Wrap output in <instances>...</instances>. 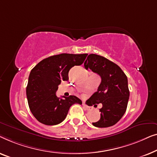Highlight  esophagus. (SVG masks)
<instances>
[{
  "label": "esophagus",
  "mask_w": 157,
  "mask_h": 157,
  "mask_svg": "<svg viewBox=\"0 0 157 157\" xmlns=\"http://www.w3.org/2000/svg\"><path fill=\"white\" fill-rule=\"evenodd\" d=\"M82 106H83V107H84V109H85V110H90L91 109V107H89V106H87V105H86L85 104H82Z\"/></svg>",
  "instance_id": "1"
}]
</instances>
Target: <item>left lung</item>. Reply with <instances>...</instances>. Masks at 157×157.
Listing matches in <instances>:
<instances>
[{"label":"left lung","instance_id":"obj_1","mask_svg":"<svg viewBox=\"0 0 157 157\" xmlns=\"http://www.w3.org/2000/svg\"><path fill=\"white\" fill-rule=\"evenodd\" d=\"M84 65L101 79L98 91L87 101L91 106L102 105L100 120L92 124L101 128L113 126L122 117L127 107L129 90L127 76L117 64L98 55H89Z\"/></svg>","mask_w":157,"mask_h":157}]
</instances>
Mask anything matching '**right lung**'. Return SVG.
<instances>
[{"label": "right lung", "mask_w": 157, "mask_h": 157, "mask_svg": "<svg viewBox=\"0 0 157 157\" xmlns=\"http://www.w3.org/2000/svg\"><path fill=\"white\" fill-rule=\"evenodd\" d=\"M87 54L63 53L43 59L30 72L26 95L32 114L45 125H56L65 120L70 107L82 105L76 96L59 98L56 91L62 81H67L68 72L75 65L84 63Z\"/></svg>", "instance_id": "1"}]
</instances>
